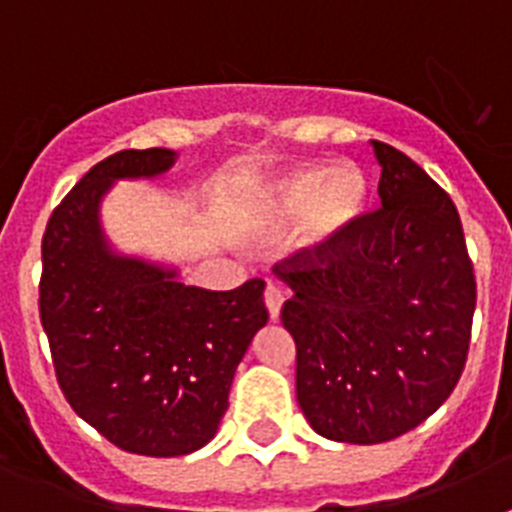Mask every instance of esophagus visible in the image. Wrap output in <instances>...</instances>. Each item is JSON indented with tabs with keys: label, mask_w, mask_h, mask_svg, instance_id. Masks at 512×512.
I'll list each match as a JSON object with an SVG mask.
<instances>
[{
	"label": "esophagus",
	"mask_w": 512,
	"mask_h": 512,
	"mask_svg": "<svg viewBox=\"0 0 512 512\" xmlns=\"http://www.w3.org/2000/svg\"><path fill=\"white\" fill-rule=\"evenodd\" d=\"M264 302H266V310H269V318L279 320V312H282V305H284V289L277 287V284H269L264 292Z\"/></svg>",
	"instance_id": "34e87169"
}]
</instances>
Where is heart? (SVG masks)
Returning <instances> with one entry per match:
<instances>
[{
    "mask_svg": "<svg viewBox=\"0 0 512 512\" xmlns=\"http://www.w3.org/2000/svg\"><path fill=\"white\" fill-rule=\"evenodd\" d=\"M369 207V182L354 164L300 166L266 187V225L282 228L302 217V243L328 248L343 241Z\"/></svg>",
    "mask_w": 512,
    "mask_h": 512,
    "instance_id": "b5f03b06",
    "label": "heart"
}]
</instances>
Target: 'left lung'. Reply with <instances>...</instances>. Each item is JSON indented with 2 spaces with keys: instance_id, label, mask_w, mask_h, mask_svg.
<instances>
[{
  "instance_id": "8db88e82",
  "label": "left lung",
  "mask_w": 512,
  "mask_h": 512,
  "mask_svg": "<svg viewBox=\"0 0 512 512\" xmlns=\"http://www.w3.org/2000/svg\"><path fill=\"white\" fill-rule=\"evenodd\" d=\"M379 200L328 248L274 264L292 297L297 402L330 441L384 443L454 392L467 364L477 282L451 197L413 158L372 140Z\"/></svg>"
}]
</instances>
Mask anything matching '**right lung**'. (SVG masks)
Segmentation results:
<instances>
[{"instance_id": "1", "label": "right lung", "mask_w": 512, "mask_h": 512, "mask_svg": "<svg viewBox=\"0 0 512 512\" xmlns=\"http://www.w3.org/2000/svg\"><path fill=\"white\" fill-rule=\"evenodd\" d=\"M169 148L120 151L84 174L43 235L40 323L63 395L122 451L184 456L228 410L235 369L264 328V282L230 292L179 282V271L112 251L99 223L117 179L174 166Z\"/></svg>"}]
</instances>
